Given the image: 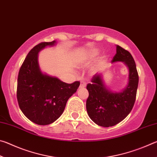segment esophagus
Wrapping results in <instances>:
<instances>
[{
	"instance_id": "obj_1",
	"label": "esophagus",
	"mask_w": 157,
	"mask_h": 157,
	"mask_svg": "<svg viewBox=\"0 0 157 157\" xmlns=\"http://www.w3.org/2000/svg\"><path fill=\"white\" fill-rule=\"evenodd\" d=\"M86 82H84V81H81L80 82V85H79V88H84V87H86Z\"/></svg>"
}]
</instances>
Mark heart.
I'll use <instances>...</instances> for the list:
<instances>
[{
    "mask_svg": "<svg viewBox=\"0 0 157 157\" xmlns=\"http://www.w3.org/2000/svg\"><path fill=\"white\" fill-rule=\"evenodd\" d=\"M100 54V50L96 49H93L87 51L84 54H82L81 56L79 57V59L82 62H91L93 59H94L98 55ZM94 71H96V69L94 68Z\"/></svg>",
    "mask_w": 157,
    "mask_h": 157,
    "instance_id": "heart-1",
    "label": "heart"
}]
</instances>
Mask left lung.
Masks as SVG:
<instances>
[{"instance_id": "obj_1", "label": "left lung", "mask_w": 157, "mask_h": 157, "mask_svg": "<svg viewBox=\"0 0 157 157\" xmlns=\"http://www.w3.org/2000/svg\"><path fill=\"white\" fill-rule=\"evenodd\" d=\"M123 62L128 68V83L121 91H112L106 86L102 74H95L86 89V111L89 118L98 125L109 127L124 120L131 112L136 100L139 75L132 55L123 48L116 46V54L111 63Z\"/></svg>"}]
</instances>
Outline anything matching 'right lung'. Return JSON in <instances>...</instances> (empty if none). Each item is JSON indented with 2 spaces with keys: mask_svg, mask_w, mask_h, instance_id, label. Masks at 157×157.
<instances>
[{
  "mask_svg": "<svg viewBox=\"0 0 157 157\" xmlns=\"http://www.w3.org/2000/svg\"><path fill=\"white\" fill-rule=\"evenodd\" d=\"M56 41L43 42L34 46L26 56L17 80V100L23 114L39 125H47L57 120L64 111L69 98L77 91L79 82L67 84L57 77L41 71L38 54Z\"/></svg>",
  "mask_w": 157,
  "mask_h": 157,
  "instance_id": "add662e5",
  "label": "right lung"
}]
</instances>
